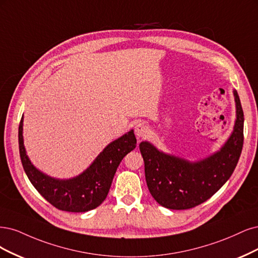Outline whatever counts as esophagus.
Listing matches in <instances>:
<instances>
[{
  "label": "esophagus",
  "mask_w": 258,
  "mask_h": 258,
  "mask_svg": "<svg viewBox=\"0 0 258 258\" xmlns=\"http://www.w3.org/2000/svg\"><path fill=\"white\" fill-rule=\"evenodd\" d=\"M135 134L138 138L145 137L149 134V127L144 123H139L135 126Z\"/></svg>",
  "instance_id": "esophagus-1"
}]
</instances>
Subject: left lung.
Wrapping results in <instances>:
<instances>
[{"label": "left lung", "instance_id": "obj_1", "mask_svg": "<svg viewBox=\"0 0 258 258\" xmlns=\"http://www.w3.org/2000/svg\"><path fill=\"white\" fill-rule=\"evenodd\" d=\"M234 131L220 151L198 162L164 153L149 141L139 144L149 190L161 206L172 210L194 208L209 199L234 172L243 146V110L234 90Z\"/></svg>", "mask_w": 258, "mask_h": 258}]
</instances>
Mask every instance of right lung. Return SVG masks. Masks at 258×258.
I'll return each instance as SVG.
<instances>
[{
	"label": "right lung",
	"instance_id": "1",
	"mask_svg": "<svg viewBox=\"0 0 258 258\" xmlns=\"http://www.w3.org/2000/svg\"><path fill=\"white\" fill-rule=\"evenodd\" d=\"M22 126L23 115L18 131L19 152L29 180L47 202L68 212H86L101 205L109 192L119 164L137 144L134 131L131 130L108 145L79 176L61 180L47 176L31 163L23 145Z\"/></svg>",
	"mask_w": 258,
	"mask_h": 258
}]
</instances>
